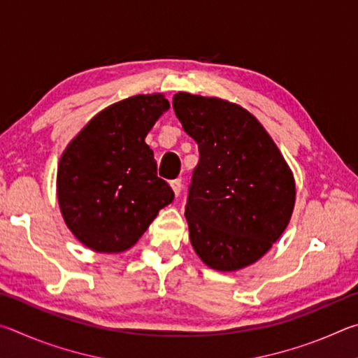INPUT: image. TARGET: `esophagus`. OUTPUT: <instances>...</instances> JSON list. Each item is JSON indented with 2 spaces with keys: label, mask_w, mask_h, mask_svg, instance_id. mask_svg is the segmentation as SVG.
<instances>
[{
  "label": "esophagus",
  "mask_w": 358,
  "mask_h": 358,
  "mask_svg": "<svg viewBox=\"0 0 358 358\" xmlns=\"http://www.w3.org/2000/svg\"><path fill=\"white\" fill-rule=\"evenodd\" d=\"M171 187H172V191H173V194L175 196H180V192H181V180L178 178V180H173V181H171Z\"/></svg>",
  "instance_id": "obj_1"
}]
</instances>
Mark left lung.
<instances>
[{
  "label": "left lung",
  "mask_w": 358,
  "mask_h": 358,
  "mask_svg": "<svg viewBox=\"0 0 358 358\" xmlns=\"http://www.w3.org/2000/svg\"><path fill=\"white\" fill-rule=\"evenodd\" d=\"M172 104L199 145L185 210L194 251L217 271L252 265L287 227L294 173L273 138L241 106L185 92Z\"/></svg>",
  "instance_id": "8db88e82"
}]
</instances>
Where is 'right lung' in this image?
<instances>
[{
	"mask_svg": "<svg viewBox=\"0 0 358 358\" xmlns=\"http://www.w3.org/2000/svg\"><path fill=\"white\" fill-rule=\"evenodd\" d=\"M162 93L137 94L106 107L63 151L57 196L66 226L83 246L117 254L134 246L173 191L157 178L145 137L164 112Z\"/></svg>",
	"mask_w": 358,
	"mask_h": 358,
	"instance_id": "obj_1",
	"label": "right lung"
}]
</instances>
